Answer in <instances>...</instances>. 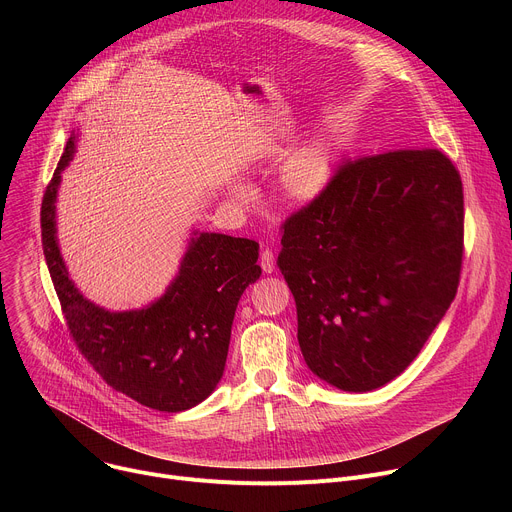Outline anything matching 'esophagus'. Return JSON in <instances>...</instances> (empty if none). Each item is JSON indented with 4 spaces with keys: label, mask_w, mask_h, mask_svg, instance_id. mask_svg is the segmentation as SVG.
<instances>
[{
    "label": "esophagus",
    "mask_w": 512,
    "mask_h": 512,
    "mask_svg": "<svg viewBox=\"0 0 512 512\" xmlns=\"http://www.w3.org/2000/svg\"><path fill=\"white\" fill-rule=\"evenodd\" d=\"M259 263H261V269H263L265 273H273V271H275V259H273V253H271L269 249L261 251Z\"/></svg>",
    "instance_id": "1"
}]
</instances>
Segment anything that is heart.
Wrapping results in <instances>:
<instances>
[{
  "label": "heart",
  "instance_id": "heart-1",
  "mask_svg": "<svg viewBox=\"0 0 512 512\" xmlns=\"http://www.w3.org/2000/svg\"><path fill=\"white\" fill-rule=\"evenodd\" d=\"M338 168V148L332 137L320 135L310 139L294 154H289L279 166V190L281 194L298 204H308L322 196V192L334 180ZM237 200L251 196L249 184H237L233 188Z\"/></svg>",
  "mask_w": 512,
  "mask_h": 512
}]
</instances>
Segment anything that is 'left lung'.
<instances>
[{
    "mask_svg": "<svg viewBox=\"0 0 512 512\" xmlns=\"http://www.w3.org/2000/svg\"><path fill=\"white\" fill-rule=\"evenodd\" d=\"M281 229L277 267L310 371L350 393L399 377L460 283L464 192L452 160L413 148L344 162Z\"/></svg>",
    "mask_w": 512,
    "mask_h": 512,
    "instance_id": "8db88e82",
    "label": "left lung"
}]
</instances>
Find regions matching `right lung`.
Segmentation results:
<instances>
[{"instance_id":"right-lung-1","label":"right lung","mask_w":512,"mask_h":512,"mask_svg":"<svg viewBox=\"0 0 512 512\" xmlns=\"http://www.w3.org/2000/svg\"><path fill=\"white\" fill-rule=\"evenodd\" d=\"M75 150L72 133L40 210L44 257L68 330L115 391L150 409L186 411L202 403L223 377L237 304L261 275L259 243L194 231L162 298L129 312L93 304L68 277L56 239L60 174Z\"/></svg>"}]
</instances>
